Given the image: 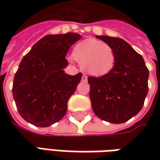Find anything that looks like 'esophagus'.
<instances>
[{
    "label": "esophagus",
    "instance_id": "34e87169",
    "mask_svg": "<svg viewBox=\"0 0 160 160\" xmlns=\"http://www.w3.org/2000/svg\"><path fill=\"white\" fill-rule=\"evenodd\" d=\"M82 81H83V82H86V81H87V77H86V76H83V77H82Z\"/></svg>",
    "mask_w": 160,
    "mask_h": 160
}]
</instances>
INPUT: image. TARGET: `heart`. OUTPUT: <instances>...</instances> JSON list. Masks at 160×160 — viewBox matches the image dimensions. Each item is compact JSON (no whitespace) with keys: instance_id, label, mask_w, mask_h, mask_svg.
Listing matches in <instances>:
<instances>
[{"instance_id":"1","label":"heart","mask_w":160,"mask_h":160,"mask_svg":"<svg viewBox=\"0 0 160 160\" xmlns=\"http://www.w3.org/2000/svg\"><path fill=\"white\" fill-rule=\"evenodd\" d=\"M73 58L85 73L95 77L108 75L115 65V52L108 44L95 39H85L73 50Z\"/></svg>"}]
</instances>
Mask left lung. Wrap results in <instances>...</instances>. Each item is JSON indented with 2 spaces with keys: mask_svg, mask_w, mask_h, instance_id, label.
<instances>
[{
  "mask_svg": "<svg viewBox=\"0 0 160 160\" xmlns=\"http://www.w3.org/2000/svg\"><path fill=\"white\" fill-rule=\"evenodd\" d=\"M113 49L115 65L102 77H88L90 99L95 115L113 124L125 123L140 112L148 93L149 70L144 59L126 41L96 35Z\"/></svg>",
  "mask_w": 160,
  "mask_h": 160,
  "instance_id": "left-lung-1",
  "label": "left lung"
}]
</instances>
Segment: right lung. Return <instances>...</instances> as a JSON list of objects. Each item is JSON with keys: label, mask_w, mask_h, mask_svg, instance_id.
Masks as SVG:
<instances>
[{"label": "right lung", "mask_w": 160, "mask_h": 160, "mask_svg": "<svg viewBox=\"0 0 160 160\" xmlns=\"http://www.w3.org/2000/svg\"><path fill=\"white\" fill-rule=\"evenodd\" d=\"M81 35L48 34L24 56L15 74L12 93L18 111L27 122L47 127L65 116L68 102L80 83L82 74L68 75L66 54Z\"/></svg>", "instance_id": "add662e5"}]
</instances>
